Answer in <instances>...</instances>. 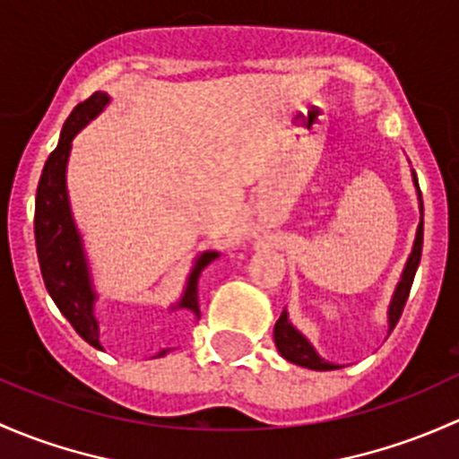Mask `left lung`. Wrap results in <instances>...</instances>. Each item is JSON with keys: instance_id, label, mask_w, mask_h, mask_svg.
Returning a JSON list of instances; mask_svg holds the SVG:
<instances>
[{"instance_id": "left-lung-1", "label": "left lung", "mask_w": 459, "mask_h": 459, "mask_svg": "<svg viewBox=\"0 0 459 459\" xmlns=\"http://www.w3.org/2000/svg\"><path fill=\"white\" fill-rule=\"evenodd\" d=\"M413 183L415 190H418V201H420V225L418 231H415V243H413V252H411L409 261L404 264L403 278H400L398 287L394 291V299H391L389 305V332H394V327L398 325L400 316H403V309L406 305V299H409L411 285H413L415 272H418L420 264V256H422V238H424V205H422V195H420V186H418V177L413 172ZM273 342H276L278 353H281L285 360L294 362V365L307 367V369L314 371H332V369H340L338 365L333 362H327L325 358L318 356L314 347H311L309 340L302 335L294 325L290 323V316L287 311H282L281 318L276 320V327H273Z\"/></svg>"}]
</instances>
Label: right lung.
I'll return each mask as SVG.
<instances>
[{"label": "right lung", "instance_id": "right-lung-1", "mask_svg": "<svg viewBox=\"0 0 459 459\" xmlns=\"http://www.w3.org/2000/svg\"><path fill=\"white\" fill-rule=\"evenodd\" d=\"M108 103H110V97L106 92H94L70 112L64 130H61L59 143L44 165L35 201L37 258H39L46 290L61 314L73 325L74 332L94 349H103L99 342V320L94 316L97 291H94L92 278H90L82 234L74 225L73 210H70L65 165H68L73 139L77 136V132L90 124ZM216 258H219V252H203L196 258L190 278H187L186 291L172 309H187L195 316L201 314L198 309V276ZM165 353L168 349H160L159 356H165Z\"/></svg>", "mask_w": 459, "mask_h": 459}]
</instances>
